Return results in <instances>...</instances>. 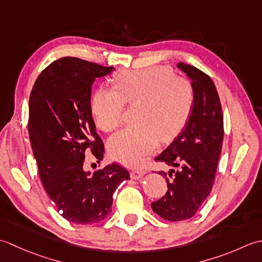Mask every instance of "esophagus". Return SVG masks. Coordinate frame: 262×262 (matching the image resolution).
<instances>
[{"label": "esophagus", "mask_w": 262, "mask_h": 262, "mask_svg": "<svg viewBox=\"0 0 262 262\" xmlns=\"http://www.w3.org/2000/svg\"><path fill=\"white\" fill-rule=\"evenodd\" d=\"M145 174H146V172H145V170H142V169H132L131 173H130L131 178L133 180H139L140 178H142V176Z\"/></svg>", "instance_id": "34e87169"}]
</instances>
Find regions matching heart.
Listing matches in <instances>:
<instances>
[{
	"label": "heart",
	"instance_id": "heart-1",
	"mask_svg": "<svg viewBox=\"0 0 262 262\" xmlns=\"http://www.w3.org/2000/svg\"><path fill=\"white\" fill-rule=\"evenodd\" d=\"M115 88L101 87L93 96L96 124L105 132L114 131L123 121L125 103L135 104L137 123L110 139L111 157L126 166H137L155 151L158 140L174 139L188 121L194 92L185 78L172 69L154 66L123 70L114 77Z\"/></svg>",
	"mask_w": 262,
	"mask_h": 262
}]
</instances>
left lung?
<instances>
[{"label": "left lung", "mask_w": 262, "mask_h": 262, "mask_svg": "<svg viewBox=\"0 0 262 262\" xmlns=\"http://www.w3.org/2000/svg\"><path fill=\"white\" fill-rule=\"evenodd\" d=\"M178 68L192 81L193 107L182 133L155 158L174 169L159 172L166 179L167 192L151 202L152 210L169 222L193 217L209 195L224 138L222 105L212 80L189 64Z\"/></svg>", "instance_id": "obj_1"}]
</instances>
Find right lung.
<instances>
[{"mask_svg": "<svg viewBox=\"0 0 262 262\" xmlns=\"http://www.w3.org/2000/svg\"><path fill=\"white\" fill-rule=\"evenodd\" d=\"M112 70L78 57L58 58L41 71L29 97L28 132L41 184L61 216L82 225L105 220L114 191L130 180L119 164L83 169L86 152L103 158L90 95L95 79Z\"/></svg>", "mask_w": 262, "mask_h": 262, "instance_id": "obj_1", "label": "right lung"}]
</instances>
